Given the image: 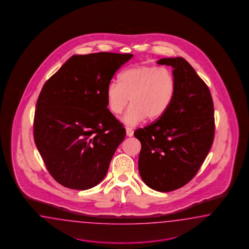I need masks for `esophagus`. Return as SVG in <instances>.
<instances>
[{"instance_id":"obj_1","label":"esophagus","mask_w":249,"mask_h":249,"mask_svg":"<svg viewBox=\"0 0 249 249\" xmlns=\"http://www.w3.org/2000/svg\"><path fill=\"white\" fill-rule=\"evenodd\" d=\"M126 132H127V137H132L134 135V130L131 127H126Z\"/></svg>"}]
</instances>
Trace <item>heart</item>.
<instances>
[{
	"label": "heart",
	"instance_id": "1",
	"mask_svg": "<svg viewBox=\"0 0 249 249\" xmlns=\"http://www.w3.org/2000/svg\"><path fill=\"white\" fill-rule=\"evenodd\" d=\"M176 91V79L165 67L139 65L122 72L119 83L111 82L106 89L107 105L111 113L120 115L130 98L123 122L137 125L147 117L156 120L172 105Z\"/></svg>",
	"mask_w": 249,
	"mask_h": 249
}]
</instances>
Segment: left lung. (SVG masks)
<instances>
[{
  "label": "left lung",
  "instance_id": "8db88e82",
  "mask_svg": "<svg viewBox=\"0 0 249 249\" xmlns=\"http://www.w3.org/2000/svg\"><path fill=\"white\" fill-rule=\"evenodd\" d=\"M157 62L174 69L175 94L162 116L134 135L141 143L142 179L156 191L169 192L188 184L203 164L214 138V110L209 88L185 59Z\"/></svg>",
  "mask_w": 249,
  "mask_h": 249
}]
</instances>
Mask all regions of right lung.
Wrapping results in <instances>:
<instances>
[{"label": "right lung", "instance_id": "1", "mask_svg": "<svg viewBox=\"0 0 249 249\" xmlns=\"http://www.w3.org/2000/svg\"><path fill=\"white\" fill-rule=\"evenodd\" d=\"M130 53L73 55L45 82L36 102L34 140L56 181L85 190L105 177L126 129L107 108L106 89Z\"/></svg>", "mask_w": 249, "mask_h": 249}]
</instances>
